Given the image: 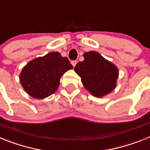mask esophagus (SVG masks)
Returning a JSON list of instances; mask_svg holds the SVG:
<instances>
[{
  "label": "esophagus",
  "mask_w": 150,
  "mask_h": 150,
  "mask_svg": "<svg viewBox=\"0 0 150 150\" xmlns=\"http://www.w3.org/2000/svg\"><path fill=\"white\" fill-rule=\"evenodd\" d=\"M76 63H77V62H76V61H72V62H71V64H72V65L74 66V67H75V66H76Z\"/></svg>",
  "instance_id": "1"
}]
</instances>
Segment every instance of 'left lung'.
Returning <instances> with one entry per match:
<instances>
[{
    "label": "left lung",
    "mask_w": 150,
    "mask_h": 150,
    "mask_svg": "<svg viewBox=\"0 0 150 150\" xmlns=\"http://www.w3.org/2000/svg\"><path fill=\"white\" fill-rule=\"evenodd\" d=\"M83 57L84 61L78 62L74 70L81 77L85 88L96 97L111 92L116 85L117 67L96 52H86Z\"/></svg>",
    "instance_id": "obj_1"
}]
</instances>
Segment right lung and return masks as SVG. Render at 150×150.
Instances as JSON below:
<instances>
[{
  "mask_svg": "<svg viewBox=\"0 0 150 150\" xmlns=\"http://www.w3.org/2000/svg\"><path fill=\"white\" fill-rule=\"evenodd\" d=\"M74 68L68 59L58 52L30 61L20 74V83L28 95L42 99L53 94L66 71Z\"/></svg>",
  "mask_w": 150,
  "mask_h": 150,
  "instance_id": "1",
  "label": "right lung"
}]
</instances>
